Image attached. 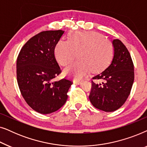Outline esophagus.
I'll use <instances>...</instances> for the list:
<instances>
[{
  "mask_svg": "<svg viewBox=\"0 0 147 147\" xmlns=\"http://www.w3.org/2000/svg\"><path fill=\"white\" fill-rule=\"evenodd\" d=\"M73 82L74 84H78V85H80V84H82V81H80V80H73Z\"/></svg>",
  "mask_w": 147,
  "mask_h": 147,
  "instance_id": "1",
  "label": "esophagus"
}]
</instances>
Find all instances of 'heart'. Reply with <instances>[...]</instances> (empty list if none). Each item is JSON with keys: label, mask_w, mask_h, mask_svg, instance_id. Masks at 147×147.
I'll return each instance as SVG.
<instances>
[{"label": "heart", "mask_w": 147, "mask_h": 147, "mask_svg": "<svg viewBox=\"0 0 147 147\" xmlns=\"http://www.w3.org/2000/svg\"><path fill=\"white\" fill-rule=\"evenodd\" d=\"M54 53L58 63L67 66L76 57L80 59L64 70L66 76L77 80L86 77L90 71L98 72L107 67L113 57V45L109 40L94 31H74L68 41L60 40Z\"/></svg>", "instance_id": "1"}]
</instances>
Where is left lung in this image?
Masks as SVG:
<instances>
[{"label": "left lung", "instance_id": "8db88e82", "mask_svg": "<svg viewBox=\"0 0 147 147\" xmlns=\"http://www.w3.org/2000/svg\"><path fill=\"white\" fill-rule=\"evenodd\" d=\"M114 56L110 65L94 78L104 82L92 81L89 98L94 107L104 112H113L124 104L131 91L134 79V64L126 46L119 39L112 41Z\"/></svg>", "mask_w": 147, "mask_h": 147}]
</instances>
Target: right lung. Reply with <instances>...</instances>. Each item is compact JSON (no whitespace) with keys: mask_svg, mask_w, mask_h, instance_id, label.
<instances>
[{"mask_svg":"<svg viewBox=\"0 0 147 147\" xmlns=\"http://www.w3.org/2000/svg\"><path fill=\"white\" fill-rule=\"evenodd\" d=\"M64 33L45 31L31 37L21 48L17 60V79L23 97L32 109L47 114L61 108L72 81L53 80L61 74L54 50Z\"/></svg>","mask_w":147,"mask_h":147,"instance_id":"add662e5","label":"right lung"}]
</instances>
